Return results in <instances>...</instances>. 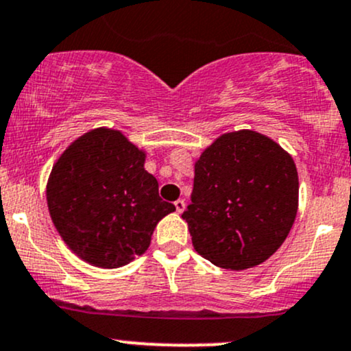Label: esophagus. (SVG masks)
<instances>
[{"label": "esophagus", "mask_w": 351, "mask_h": 351, "mask_svg": "<svg viewBox=\"0 0 351 351\" xmlns=\"http://www.w3.org/2000/svg\"><path fill=\"white\" fill-rule=\"evenodd\" d=\"M184 206H186V205H184V202H183V199H176V202H175L176 213H183V211H184Z\"/></svg>", "instance_id": "esophagus-1"}]
</instances>
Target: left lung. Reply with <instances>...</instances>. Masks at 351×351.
<instances>
[{
	"label": "left lung",
	"mask_w": 351,
	"mask_h": 351,
	"mask_svg": "<svg viewBox=\"0 0 351 351\" xmlns=\"http://www.w3.org/2000/svg\"><path fill=\"white\" fill-rule=\"evenodd\" d=\"M298 171L290 153L253 130L218 136L195 163L186 219L196 253L225 269L267 261L293 226Z\"/></svg>",
	"instance_id": "1"
}]
</instances>
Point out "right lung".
<instances>
[{
	"mask_svg": "<svg viewBox=\"0 0 351 351\" xmlns=\"http://www.w3.org/2000/svg\"><path fill=\"white\" fill-rule=\"evenodd\" d=\"M146 153L119 130L95 128L61 153L46 184L49 217L64 243L98 268L143 255L175 205L158 195Z\"/></svg>",
	"mask_w": 351,
	"mask_h": 351,
	"instance_id": "right-lung-1",
	"label": "right lung"
}]
</instances>
